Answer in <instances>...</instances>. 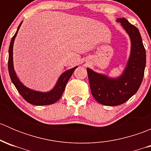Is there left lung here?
<instances>
[{"label":"left lung","mask_w":151,"mask_h":151,"mask_svg":"<svg viewBox=\"0 0 151 151\" xmlns=\"http://www.w3.org/2000/svg\"><path fill=\"white\" fill-rule=\"evenodd\" d=\"M118 22L126 30L131 40V52L126 68L121 76L112 78L87 68L91 93L100 104L106 106L122 104L139 89L146 64V53L139 30L125 18Z\"/></svg>","instance_id":"8db88e82"}]
</instances>
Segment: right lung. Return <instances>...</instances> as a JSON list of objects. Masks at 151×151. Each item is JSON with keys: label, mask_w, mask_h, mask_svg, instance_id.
<instances>
[{"label": "right lung", "mask_w": 151, "mask_h": 151, "mask_svg": "<svg viewBox=\"0 0 151 151\" xmlns=\"http://www.w3.org/2000/svg\"><path fill=\"white\" fill-rule=\"evenodd\" d=\"M22 22H20L19 25L18 26L17 32L15 33L14 36L12 37V40L10 42L9 49V61H8V68L9 72L10 78L12 80V82L14 86L16 87L17 90L21 96L23 97L25 101H28L30 104L33 105H49L55 103L56 101H58L60 98L61 97L63 91H64L65 87H66V83H68V80L72 75L73 72L74 70L78 66H75L72 68L67 70L64 71L61 75L59 77L57 83L54 88L51 91L48 92H40V91H34L30 88H28V87L25 86L19 78L17 76L16 72L14 68V63H13V46L14 39L16 38L17 34L18 33L19 28H20L22 25Z\"/></svg>", "instance_id": "1"}]
</instances>
